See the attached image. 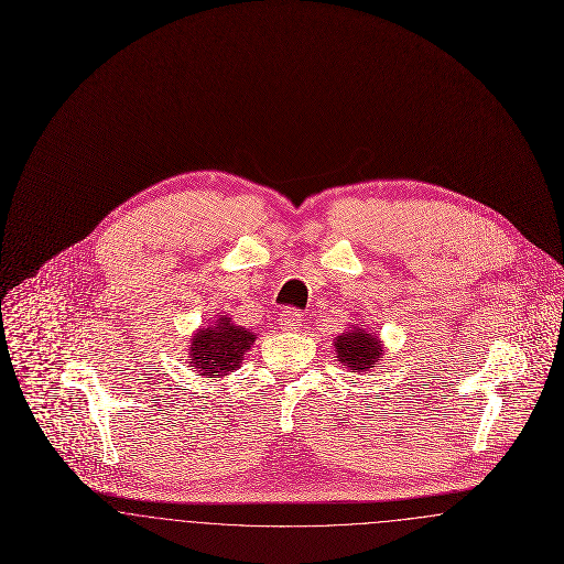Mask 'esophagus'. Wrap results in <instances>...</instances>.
<instances>
[{
    "label": "esophagus",
    "mask_w": 564,
    "mask_h": 564,
    "mask_svg": "<svg viewBox=\"0 0 564 564\" xmlns=\"http://www.w3.org/2000/svg\"><path fill=\"white\" fill-rule=\"evenodd\" d=\"M300 323H302V315H300V311H297V308L288 306V308H283V311H281L279 325H281L283 329H297V325H300Z\"/></svg>",
    "instance_id": "esophagus-1"
}]
</instances>
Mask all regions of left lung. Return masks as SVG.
<instances>
[{
	"mask_svg": "<svg viewBox=\"0 0 564 564\" xmlns=\"http://www.w3.org/2000/svg\"><path fill=\"white\" fill-rule=\"evenodd\" d=\"M380 350V343L364 329H350L336 340L338 361L357 372H368V368H375L378 357L382 355Z\"/></svg>",
	"mask_w": 564,
	"mask_h": 564,
	"instance_id": "obj_1",
	"label": "left lung"
}]
</instances>
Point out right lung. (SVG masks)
I'll use <instances>...</instances> for the list:
<instances>
[{
	"label": "right lung",
	"mask_w": 564,
	"mask_h": 564,
	"mask_svg": "<svg viewBox=\"0 0 564 564\" xmlns=\"http://www.w3.org/2000/svg\"><path fill=\"white\" fill-rule=\"evenodd\" d=\"M256 336L245 327L232 325L228 317H219L214 327L200 329L189 345L192 366L198 376L219 378L241 366L242 355L253 345Z\"/></svg>",
	"instance_id": "add662e5"
}]
</instances>
